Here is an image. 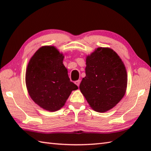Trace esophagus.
I'll return each mask as SVG.
<instances>
[{
	"instance_id": "esophagus-1",
	"label": "esophagus",
	"mask_w": 151,
	"mask_h": 151,
	"mask_svg": "<svg viewBox=\"0 0 151 151\" xmlns=\"http://www.w3.org/2000/svg\"><path fill=\"white\" fill-rule=\"evenodd\" d=\"M81 80H78V81H75V84L76 85H77L78 87H79V86H80V84H81Z\"/></svg>"
}]
</instances>
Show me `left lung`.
I'll return each instance as SVG.
<instances>
[{
  "instance_id": "obj_1",
  "label": "left lung",
  "mask_w": 151,
  "mask_h": 151,
  "mask_svg": "<svg viewBox=\"0 0 151 151\" xmlns=\"http://www.w3.org/2000/svg\"><path fill=\"white\" fill-rule=\"evenodd\" d=\"M127 86L126 69L115 51L99 47L86 58V77L79 88L94 110L114 108L123 97Z\"/></svg>"
}]
</instances>
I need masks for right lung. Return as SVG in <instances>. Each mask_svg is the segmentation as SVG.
Instances as JSON below:
<instances>
[{
	"label": "right lung",
	"instance_id": "1",
	"mask_svg": "<svg viewBox=\"0 0 151 151\" xmlns=\"http://www.w3.org/2000/svg\"><path fill=\"white\" fill-rule=\"evenodd\" d=\"M64 56L55 47L38 49L28 64L26 84L32 99L45 110L54 111L65 104L78 86L70 82L63 65Z\"/></svg>",
	"mask_w": 151,
	"mask_h": 151
}]
</instances>
